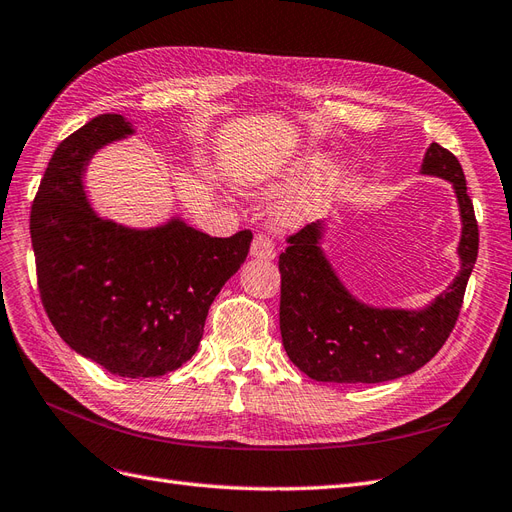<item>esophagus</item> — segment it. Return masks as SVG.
I'll return each instance as SVG.
<instances>
[{
  "label": "esophagus",
  "instance_id": "1",
  "mask_svg": "<svg viewBox=\"0 0 512 512\" xmlns=\"http://www.w3.org/2000/svg\"><path fill=\"white\" fill-rule=\"evenodd\" d=\"M251 255L257 257V259H264V261H270L274 259L276 255V248H274V242L270 236H266V233H257L253 244H251Z\"/></svg>",
  "mask_w": 512,
  "mask_h": 512
}]
</instances>
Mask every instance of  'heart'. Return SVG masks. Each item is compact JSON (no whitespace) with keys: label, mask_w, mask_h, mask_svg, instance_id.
Segmentation results:
<instances>
[{"label":"heart","mask_w":512,"mask_h":512,"mask_svg":"<svg viewBox=\"0 0 512 512\" xmlns=\"http://www.w3.org/2000/svg\"><path fill=\"white\" fill-rule=\"evenodd\" d=\"M326 165V156L321 152H306L296 158L287 160L281 167H276L272 171H266L261 178L255 182V188L259 193L270 195V193H279L285 191V188L294 186L302 178H309L317 169ZM341 184V171L330 169L324 175H319L315 182H311L304 191L294 199L289 201L283 208L281 216L287 223H300L304 218L315 216L321 208L326 206L332 193L337 191V186Z\"/></svg>","instance_id":"heart-1"}]
</instances>
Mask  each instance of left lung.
<instances>
[{
    "label": "left lung",
    "mask_w": 512,
    "mask_h": 512,
    "mask_svg": "<svg viewBox=\"0 0 512 512\" xmlns=\"http://www.w3.org/2000/svg\"><path fill=\"white\" fill-rule=\"evenodd\" d=\"M422 173L455 184L463 236L461 272L425 311L371 309L347 294L319 248V223L287 236L279 257L281 337L289 360L315 382L379 384L418 371L440 352L478 257V223L457 156L431 143Z\"/></svg>",
    "instance_id": "1"
}]
</instances>
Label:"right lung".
Masks as SVG:
<instances>
[{
	"mask_svg": "<svg viewBox=\"0 0 512 512\" xmlns=\"http://www.w3.org/2000/svg\"><path fill=\"white\" fill-rule=\"evenodd\" d=\"M133 128L96 115L57 145L32 203L42 306L77 354L120 377H158L197 352L216 294L244 264L253 233L210 238L182 221L126 229L87 206L81 173L90 156Z\"/></svg>",
	"mask_w": 512,
	"mask_h": 512,
	"instance_id": "add662e5",
	"label": "right lung"
}]
</instances>
